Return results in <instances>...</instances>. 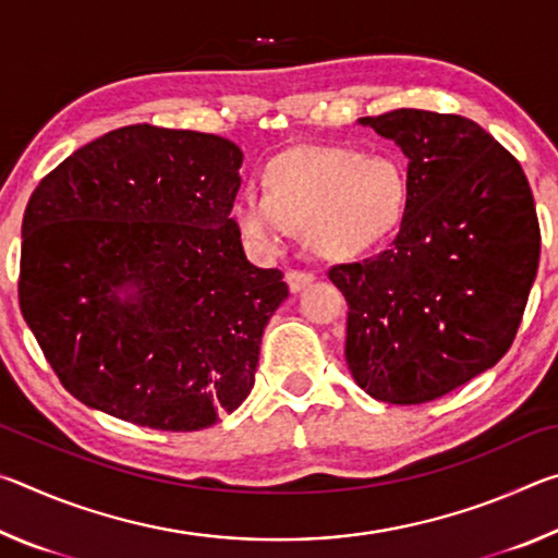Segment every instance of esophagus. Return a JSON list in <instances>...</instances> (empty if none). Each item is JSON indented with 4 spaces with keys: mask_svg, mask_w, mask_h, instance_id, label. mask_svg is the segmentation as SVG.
Here are the masks:
<instances>
[{
    "mask_svg": "<svg viewBox=\"0 0 558 558\" xmlns=\"http://www.w3.org/2000/svg\"><path fill=\"white\" fill-rule=\"evenodd\" d=\"M286 280H288V286H290L292 292H300L315 280V272L313 270H288Z\"/></svg>",
    "mask_w": 558,
    "mask_h": 558,
    "instance_id": "1",
    "label": "esophagus"
}]
</instances>
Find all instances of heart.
Returning <instances> with one entry per match:
<instances>
[{"label":"heart","mask_w":558,"mask_h":558,"mask_svg":"<svg viewBox=\"0 0 558 558\" xmlns=\"http://www.w3.org/2000/svg\"><path fill=\"white\" fill-rule=\"evenodd\" d=\"M263 194L245 189L231 204L243 239L272 248L286 226L305 229L325 258H354L401 229L411 182L399 159L349 145H300L263 167Z\"/></svg>","instance_id":"heart-1"}]
</instances>
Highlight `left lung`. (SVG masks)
<instances>
[{
	"mask_svg": "<svg viewBox=\"0 0 558 558\" xmlns=\"http://www.w3.org/2000/svg\"><path fill=\"white\" fill-rule=\"evenodd\" d=\"M409 157L389 248L327 270L347 300L344 356L376 401L440 399L512 347L542 233L522 165L477 122L401 108L359 118Z\"/></svg>",
	"mask_w": 558,
	"mask_h": 558,
	"instance_id": "obj_1",
	"label": "left lung"
}]
</instances>
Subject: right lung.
<instances>
[{
  "label": "right lung",
  "instance_id": "right-lung-1",
  "mask_svg": "<svg viewBox=\"0 0 558 558\" xmlns=\"http://www.w3.org/2000/svg\"><path fill=\"white\" fill-rule=\"evenodd\" d=\"M241 162L219 135L128 125L34 189L19 307L81 403L186 433L251 393L288 286L243 253L231 219Z\"/></svg>",
  "mask_w": 558,
  "mask_h": 558
}]
</instances>
